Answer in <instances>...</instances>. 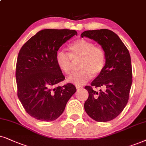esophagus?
Here are the masks:
<instances>
[{"mask_svg":"<svg viewBox=\"0 0 146 146\" xmlns=\"http://www.w3.org/2000/svg\"><path fill=\"white\" fill-rule=\"evenodd\" d=\"M75 87H76L77 89H81L83 87L81 85H75Z\"/></svg>","mask_w":146,"mask_h":146,"instance_id":"1","label":"esophagus"}]
</instances>
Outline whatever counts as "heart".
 Returning <instances> with one entry per match:
<instances>
[{
  "mask_svg": "<svg viewBox=\"0 0 146 146\" xmlns=\"http://www.w3.org/2000/svg\"><path fill=\"white\" fill-rule=\"evenodd\" d=\"M69 53L58 50L56 53V63L62 73L69 75L72 71L73 61H79L81 70L68 77L69 82L76 85H83L93 77L99 76L106 65V53L100 46H96L90 40L79 39L68 47Z\"/></svg>",
  "mask_w": 146,
  "mask_h": 146,
  "instance_id": "1",
  "label": "heart"
}]
</instances>
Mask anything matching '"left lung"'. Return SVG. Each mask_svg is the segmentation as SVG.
Listing matches in <instances>:
<instances>
[{"label": "left lung", "mask_w": 146, "mask_h": 146, "mask_svg": "<svg viewBox=\"0 0 146 146\" xmlns=\"http://www.w3.org/2000/svg\"><path fill=\"white\" fill-rule=\"evenodd\" d=\"M100 44L106 53L104 71L85 86L89 98L84 108L89 117L97 121L106 122L121 113L127 104L132 83L131 57L120 38L108 29L85 31L81 35ZM105 88L103 92L95 88Z\"/></svg>", "instance_id": "1"}]
</instances>
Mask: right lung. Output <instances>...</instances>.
Listing matches in <instances>:
<instances>
[{
	"label": "right lung",
	"instance_id": "1",
	"mask_svg": "<svg viewBox=\"0 0 146 146\" xmlns=\"http://www.w3.org/2000/svg\"><path fill=\"white\" fill-rule=\"evenodd\" d=\"M74 35H77L75 30L43 29L21 48L16 66L17 95L31 117L54 121L76 92L71 83L58 85L65 77L55 61L59 48Z\"/></svg>",
	"mask_w": 146,
	"mask_h": 146
}]
</instances>
